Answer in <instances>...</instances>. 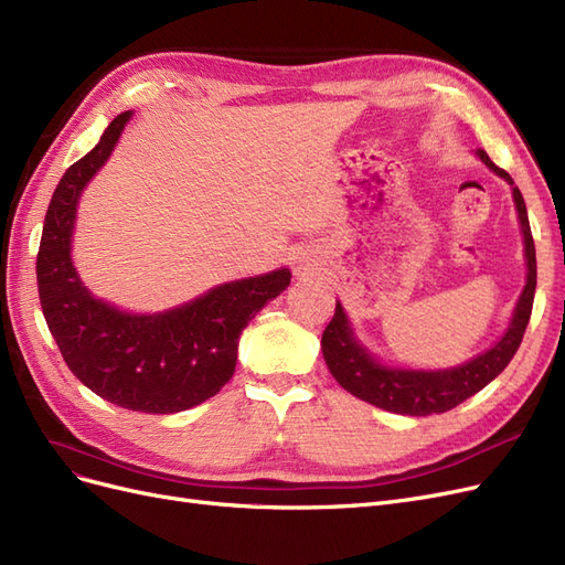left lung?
Wrapping results in <instances>:
<instances>
[{
    "mask_svg": "<svg viewBox=\"0 0 565 565\" xmlns=\"http://www.w3.org/2000/svg\"><path fill=\"white\" fill-rule=\"evenodd\" d=\"M476 156L481 158L494 174L502 177L511 191H514V202L521 218V231L525 241V262H527V282L523 295L516 303L514 320H511L507 334L494 344L490 351L476 355L473 361L438 372H419V370H391L380 365L367 351L358 344L351 334L347 313L337 303L334 316L328 328L322 332V355L328 363L332 377L344 386L355 398H361L370 405H377L388 413L424 417L434 413H448L455 405L465 403L473 393L488 386L498 374L509 365L511 358L519 351L530 313H533L535 285H537V262H535V243L530 233L525 202L519 188L514 185L502 167L494 164L488 152L478 148Z\"/></svg>",
    "mask_w": 565,
    "mask_h": 565,
    "instance_id": "left-lung-1",
    "label": "left lung"
}]
</instances>
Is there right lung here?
Masks as SVG:
<instances>
[{
    "instance_id": "1",
    "label": "right lung",
    "mask_w": 565,
    "mask_h": 565,
    "mask_svg": "<svg viewBox=\"0 0 565 565\" xmlns=\"http://www.w3.org/2000/svg\"><path fill=\"white\" fill-rule=\"evenodd\" d=\"M129 117V110L117 115L51 195L38 252L40 303L65 365L84 386L136 413L172 415L216 396L233 377L237 339L289 285V270L214 287L158 316H129L94 299L71 262L77 200L110 158Z\"/></svg>"
}]
</instances>
